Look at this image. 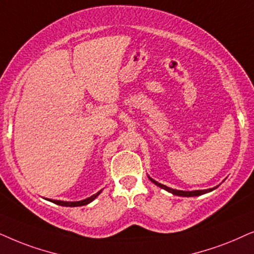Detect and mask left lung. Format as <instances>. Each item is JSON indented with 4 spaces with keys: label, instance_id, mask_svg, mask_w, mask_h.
Returning <instances> with one entry per match:
<instances>
[{
    "label": "left lung",
    "instance_id": "left-lung-1",
    "mask_svg": "<svg viewBox=\"0 0 254 254\" xmlns=\"http://www.w3.org/2000/svg\"><path fill=\"white\" fill-rule=\"evenodd\" d=\"M147 177H148V175H147ZM148 179H150V180L153 182L155 186H158V187L165 189V190L168 191V192H171V194H173V195L182 196V197H191V196H200V195L207 194V192L212 191V190H214V189H216L219 186L218 185V186H216V187H214V188H209V189H198V190H178V189H173V188H171V187H167V186H165V185L160 184V182L155 181L154 179H152L151 177H148Z\"/></svg>",
    "mask_w": 254,
    "mask_h": 254
}]
</instances>
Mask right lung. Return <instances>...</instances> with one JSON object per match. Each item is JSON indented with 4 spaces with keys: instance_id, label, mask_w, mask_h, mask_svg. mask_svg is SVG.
I'll list each match as a JSON object with an SVG mask.
<instances>
[{
    "instance_id": "add662e5",
    "label": "right lung",
    "mask_w": 254,
    "mask_h": 254,
    "mask_svg": "<svg viewBox=\"0 0 254 254\" xmlns=\"http://www.w3.org/2000/svg\"><path fill=\"white\" fill-rule=\"evenodd\" d=\"M101 191H102V189H101L100 191H97L96 194L90 196V197H87V198H84V200H81V201L69 202V201H60V200H49V198H46V200L53 202V203H56L58 205H63V207H81V205H86L88 203H90V202H93L97 197V196L101 194Z\"/></svg>"
}]
</instances>
